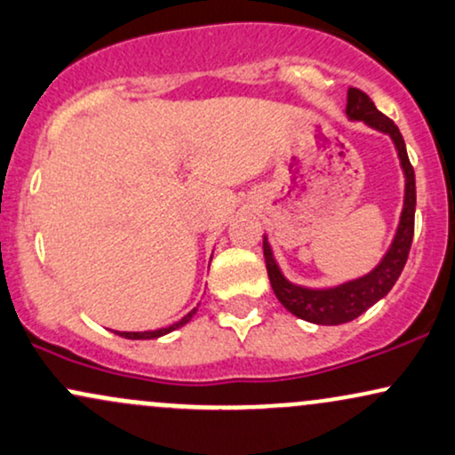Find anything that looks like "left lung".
I'll list each match as a JSON object with an SVG mask.
<instances>
[{"label": "left lung", "instance_id": "obj_1", "mask_svg": "<svg viewBox=\"0 0 455 455\" xmlns=\"http://www.w3.org/2000/svg\"><path fill=\"white\" fill-rule=\"evenodd\" d=\"M347 116L349 121H364L372 130L387 133L392 138L394 147L398 151L400 168L404 172V204L400 212V223L389 244L387 253L379 261L375 270L360 279L340 283L336 287H325V290H313V287H302L296 283L287 281L283 275L275 255H272L268 238L264 236V258L266 268H268L270 285L275 290V296L291 315L317 325H339L354 322L362 313L368 311L372 304L386 298L394 283L398 281L400 272L407 264L411 243H413L415 229V172L409 162L407 147H404L403 133L396 127V123L387 119L383 112L377 110L372 100L364 91L351 87L347 91Z\"/></svg>", "mask_w": 455, "mask_h": 455}]
</instances>
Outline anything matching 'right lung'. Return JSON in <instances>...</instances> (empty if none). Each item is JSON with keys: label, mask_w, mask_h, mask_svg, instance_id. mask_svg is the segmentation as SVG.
Here are the masks:
<instances>
[{"label": "right lung", "mask_w": 455, "mask_h": 455, "mask_svg": "<svg viewBox=\"0 0 455 455\" xmlns=\"http://www.w3.org/2000/svg\"><path fill=\"white\" fill-rule=\"evenodd\" d=\"M196 311H197V308H194V311H189V313L185 315L183 319H180V322H176V323H172V325H168V328H162V330H148V332H115V334L123 336V339H132V340H148V339H159V336H164V334L172 332V330H179L180 325L189 323V322H191V317H194V315H196Z\"/></svg>", "instance_id": "obj_1"}]
</instances>
